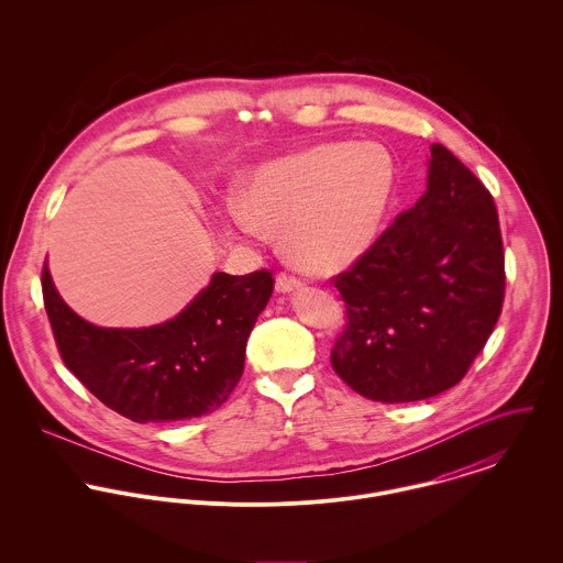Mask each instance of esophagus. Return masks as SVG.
<instances>
[{"label": "esophagus", "instance_id": "obj_1", "mask_svg": "<svg viewBox=\"0 0 563 563\" xmlns=\"http://www.w3.org/2000/svg\"><path fill=\"white\" fill-rule=\"evenodd\" d=\"M275 288H277V292H284V295H288V292H295V290L303 288V282H301V279H297V277H292V275H286V273H282V275H277Z\"/></svg>", "mask_w": 563, "mask_h": 563}]
</instances>
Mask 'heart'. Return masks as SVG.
<instances>
[{
	"label": "heart",
	"instance_id": "heart-1",
	"mask_svg": "<svg viewBox=\"0 0 563 563\" xmlns=\"http://www.w3.org/2000/svg\"><path fill=\"white\" fill-rule=\"evenodd\" d=\"M395 190V162L377 143H322L260 164L230 221L244 234L284 236L317 273L357 262L377 239Z\"/></svg>",
	"mask_w": 563,
	"mask_h": 563
}]
</instances>
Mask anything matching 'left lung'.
Segmentation results:
<instances>
[{
	"instance_id": "1",
	"label": "left lung",
	"mask_w": 563,
	"mask_h": 563,
	"mask_svg": "<svg viewBox=\"0 0 563 563\" xmlns=\"http://www.w3.org/2000/svg\"><path fill=\"white\" fill-rule=\"evenodd\" d=\"M346 327L331 366L357 395L422 401L464 379L500 317L505 253L492 195L431 145L427 190L333 277Z\"/></svg>"
}]
</instances>
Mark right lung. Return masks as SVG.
Segmentation results:
<instances>
[{"mask_svg":"<svg viewBox=\"0 0 563 563\" xmlns=\"http://www.w3.org/2000/svg\"><path fill=\"white\" fill-rule=\"evenodd\" d=\"M273 295V275L214 273L170 321L117 329L78 317L43 268V299L67 368L134 422L206 416L230 399L244 371L246 338Z\"/></svg>","mask_w":563,"mask_h":563,"instance_id":"1","label":"right lung"}]
</instances>
